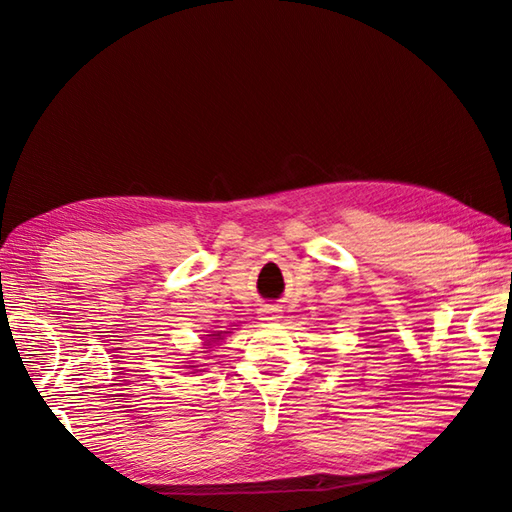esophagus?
Returning a JSON list of instances; mask_svg holds the SVG:
<instances>
[{
  "label": "esophagus",
  "mask_w": 512,
  "mask_h": 512,
  "mask_svg": "<svg viewBox=\"0 0 512 512\" xmlns=\"http://www.w3.org/2000/svg\"><path fill=\"white\" fill-rule=\"evenodd\" d=\"M277 312H279V310H277L275 306H264V308H262V319H264V321H273V319H277Z\"/></svg>",
  "instance_id": "1"
}]
</instances>
